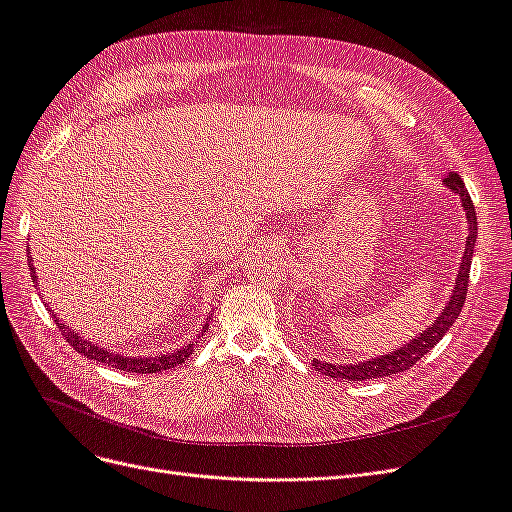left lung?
<instances>
[{
    "label": "left lung",
    "instance_id": "8db88e82",
    "mask_svg": "<svg viewBox=\"0 0 512 512\" xmlns=\"http://www.w3.org/2000/svg\"><path fill=\"white\" fill-rule=\"evenodd\" d=\"M444 185L453 194L459 196L461 207H463V211H466V222H468L466 250H463V254H461L459 271H457V277H455V286H453L451 294H448V301H446L444 309L423 333H418L416 337L410 339L408 344L395 348L393 352L371 356V359H365V361H359V363H346V365L314 359L312 365H314L316 371H320V374L329 376V378H337V380H369V378L393 376V374H397V371H406L412 365H416V361L423 359V356L446 335V331L453 327V322L461 314L463 301H466L478 222H476L474 203H472V198L466 190V185H463L461 177L457 173H451L444 179Z\"/></svg>",
    "mask_w": 512,
    "mask_h": 512
}]
</instances>
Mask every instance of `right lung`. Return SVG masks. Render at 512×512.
<instances>
[{
  "mask_svg": "<svg viewBox=\"0 0 512 512\" xmlns=\"http://www.w3.org/2000/svg\"><path fill=\"white\" fill-rule=\"evenodd\" d=\"M27 260H29V269H32V280L34 284L38 286V275H36V269H34V260H32V252H27ZM46 307H49V303H46ZM49 312H53V309L49 307ZM53 320L59 327L61 335H64L68 339V344L76 350L81 352L83 356H87V359H94L98 363H108L115 369H123V371H132V374H158V371H164V369H173L181 363H185V359H190V354L196 350L198 346V339H194V342L185 344L183 348L175 350V352H166V354H160V356H126V354H117L113 350H106L94 342H89V339L81 337V333H76L72 327H68V324L57 318V314H53ZM209 320L211 316H207L203 329L198 331V337L205 333V329H209Z\"/></svg>",
  "mask_w": 512,
  "mask_h": 512,
  "instance_id": "add662e5",
  "label": "right lung"
}]
</instances>
